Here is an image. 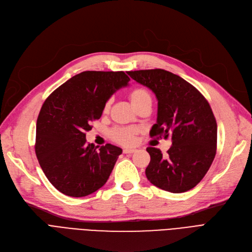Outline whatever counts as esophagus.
<instances>
[{"label": "esophagus", "instance_id": "obj_1", "mask_svg": "<svg viewBox=\"0 0 252 252\" xmlns=\"http://www.w3.org/2000/svg\"><path fill=\"white\" fill-rule=\"evenodd\" d=\"M136 151V149L134 148H126L124 149V153H134Z\"/></svg>", "mask_w": 252, "mask_h": 252}]
</instances>
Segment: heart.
I'll return each instance as SVG.
<instances>
[{"label": "heart", "mask_w": 252, "mask_h": 252, "mask_svg": "<svg viewBox=\"0 0 252 252\" xmlns=\"http://www.w3.org/2000/svg\"><path fill=\"white\" fill-rule=\"evenodd\" d=\"M128 97L135 109H137L142 104L151 102V94L148 92V90L144 89V87H136V89L132 90L128 93ZM111 99L106 101L103 108L104 113H107L109 111V109H110L111 106ZM136 133L137 130L133 127H116L110 133V137L118 144L130 145L134 143Z\"/></svg>", "instance_id": "b5f03b06"}]
</instances>
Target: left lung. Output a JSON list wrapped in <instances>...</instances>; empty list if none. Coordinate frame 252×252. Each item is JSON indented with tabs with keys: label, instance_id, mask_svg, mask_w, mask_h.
I'll use <instances>...</instances> for the list:
<instances>
[{
	"label": "left lung",
	"instance_id": "8db88e82",
	"mask_svg": "<svg viewBox=\"0 0 252 252\" xmlns=\"http://www.w3.org/2000/svg\"><path fill=\"white\" fill-rule=\"evenodd\" d=\"M127 74L147 86L158 99V119L150 136L172 140L166 156L158 148L147 147V179L174 193L193 189L216 155L217 124L209 103L194 86L169 71L139 70Z\"/></svg>",
	"mask_w": 252,
	"mask_h": 252
}]
</instances>
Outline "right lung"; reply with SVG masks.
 <instances>
[{
    "label": "right lung",
    "instance_id": "right-lung-1",
    "mask_svg": "<svg viewBox=\"0 0 252 252\" xmlns=\"http://www.w3.org/2000/svg\"><path fill=\"white\" fill-rule=\"evenodd\" d=\"M128 81L123 71H85L58 87L43 104L35 151L45 176L62 193L80 198L107 182L123 150L89 144L85 133L102 116L106 101Z\"/></svg>",
    "mask_w": 252,
    "mask_h": 252
}]
</instances>
